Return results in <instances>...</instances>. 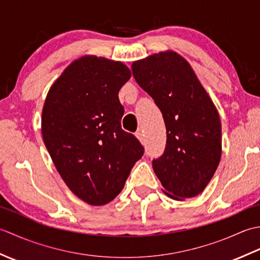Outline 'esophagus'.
I'll list each match as a JSON object with an SVG mask.
<instances>
[{
    "label": "esophagus",
    "mask_w": 260,
    "mask_h": 260,
    "mask_svg": "<svg viewBox=\"0 0 260 260\" xmlns=\"http://www.w3.org/2000/svg\"><path fill=\"white\" fill-rule=\"evenodd\" d=\"M135 135H136L137 139H139V140H140L142 143H144V135H143L142 131H137L136 133H135Z\"/></svg>",
    "instance_id": "obj_1"
}]
</instances>
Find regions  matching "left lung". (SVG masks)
Listing matches in <instances>:
<instances>
[{"instance_id": "left-lung-1", "label": "left lung", "mask_w": 260, "mask_h": 260, "mask_svg": "<svg viewBox=\"0 0 260 260\" xmlns=\"http://www.w3.org/2000/svg\"><path fill=\"white\" fill-rule=\"evenodd\" d=\"M132 70L167 127L164 153L152 161L164 192L175 200L200 194L221 157V123L211 98L176 52L155 53L133 62Z\"/></svg>"}]
</instances>
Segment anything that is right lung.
Masks as SVG:
<instances>
[{"label": "right lung", "instance_id": "1", "mask_svg": "<svg viewBox=\"0 0 260 260\" xmlns=\"http://www.w3.org/2000/svg\"><path fill=\"white\" fill-rule=\"evenodd\" d=\"M131 78L124 63L95 56L76 60L49 90L42 136L64 183L91 206H104L123 190L144 154L121 129L118 92Z\"/></svg>", "mask_w": 260, "mask_h": 260}]
</instances>
